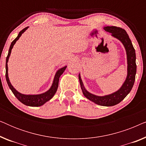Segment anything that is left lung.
Instances as JSON below:
<instances>
[{"instance_id": "1", "label": "left lung", "mask_w": 146, "mask_h": 146, "mask_svg": "<svg viewBox=\"0 0 146 146\" xmlns=\"http://www.w3.org/2000/svg\"><path fill=\"white\" fill-rule=\"evenodd\" d=\"M106 32L110 33L111 36L116 38L124 46L127 54V74L126 79L118 90L111 94L98 96L90 93L85 89L83 82L81 80L80 74L78 78L84 96L96 104L103 106H112L119 104L121 101L126 97V96L130 92L135 82V74H136V64H135V52L131 40L124 29L117 27H106L104 28Z\"/></svg>"}]
</instances>
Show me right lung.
<instances>
[{"mask_svg":"<svg viewBox=\"0 0 146 146\" xmlns=\"http://www.w3.org/2000/svg\"><path fill=\"white\" fill-rule=\"evenodd\" d=\"M28 28H29V27H26L24 29L22 30V31L19 33L18 36L16 38L13 42H12L11 46H10V48L9 50V54H8L7 59H6V80H7V84L8 85H9V87L10 88V89L11 90V91L13 92L14 95L15 96L16 98H17L21 102L24 104L26 106H29L38 107L44 104L46 102L50 100L54 96V95L55 94L56 92L58 87L59 78L62 74L67 66L62 68L59 69L56 72V73L55 74L54 78L52 85L50 88L47 92H46L40 94H37V95H26V94H23L19 92H18L17 90H16L15 88L12 86L11 83L10 82L9 76H8V64L7 63H8V61H9V58L10 57V55H11V50L12 49H13V46L15 45L16 42L19 39V38L21 37L22 34L25 33L26 30H27Z\"/></svg>","mask_w":146,"mask_h":146,"instance_id":"right-lung-1","label":"right lung"}]
</instances>
